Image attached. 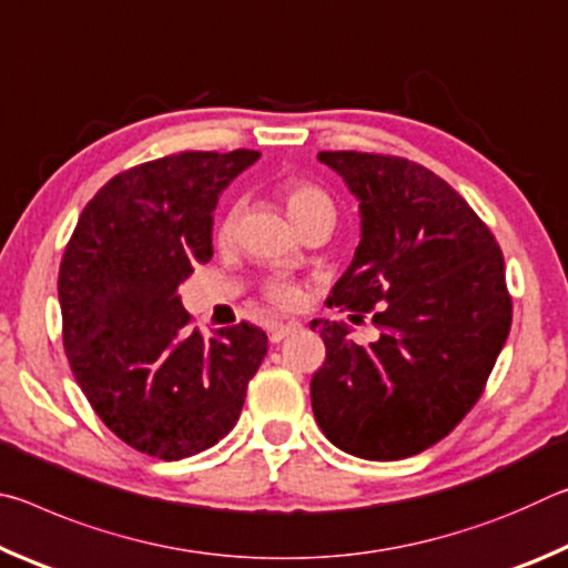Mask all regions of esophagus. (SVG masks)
<instances>
[{
  "mask_svg": "<svg viewBox=\"0 0 568 568\" xmlns=\"http://www.w3.org/2000/svg\"><path fill=\"white\" fill-rule=\"evenodd\" d=\"M297 331H301V323L287 321V323H273L271 328H267V335H271L273 343H281L287 338V335H293Z\"/></svg>",
  "mask_w": 568,
  "mask_h": 568,
  "instance_id": "1",
  "label": "esophagus"
}]
</instances>
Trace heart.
<instances>
[{
    "label": "heart",
    "instance_id": "1",
    "mask_svg": "<svg viewBox=\"0 0 568 568\" xmlns=\"http://www.w3.org/2000/svg\"><path fill=\"white\" fill-rule=\"evenodd\" d=\"M277 192H281L283 203L287 215L293 217V223L301 227L307 220L321 215V213H333V200L328 192L323 187L313 185V182L301 180V178H287L277 185ZM237 217H240V203L230 205L223 215H220L217 225H215V237L220 243L233 237L235 227H237ZM265 297L277 307H293L301 301V291L293 283L287 281H273L265 287Z\"/></svg>",
    "mask_w": 568,
    "mask_h": 568
}]
</instances>
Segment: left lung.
Segmentation results:
<instances>
[{
    "mask_svg": "<svg viewBox=\"0 0 568 568\" xmlns=\"http://www.w3.org/2000/svg\"><path fill=\"white\" fill-rule=\"evenodd\" d=\"M318 158L361 200V245L328 305L373 313L381 338L358 345L341 323H311L325 343L311 381L315 420L351 456H416L476 406L508 338L504 253L474 207L418 162L355 150Z\"/></svg>",
    "mask_w": 568,
    "mask_h": 568,
    "instance_id": "left-lung-1",
    "label": "left lung"
}]
</instances>
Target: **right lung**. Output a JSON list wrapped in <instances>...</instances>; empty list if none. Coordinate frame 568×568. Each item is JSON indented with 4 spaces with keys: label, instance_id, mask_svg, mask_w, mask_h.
Here are the masks:
<instances>
[{
    "label": "right lung",
    "instance_id": "add662e5",
    "mask_svg": "<svg viewBox=\"0 0 568 568\" xmlns=\"http://www.w3.org/2000/svg\"><path fill=\"white\" fill-rule=\"evenodd\" d=\"M257 150L142 162L84 205L60 263L62 343L84 398L140 454L180 460L240 418L267 335L250 323L205 338L178 285L213 255V213Z\"/></svg>",
    "mask_w": 568,
    "mask_h": 568
}]
</instances>
